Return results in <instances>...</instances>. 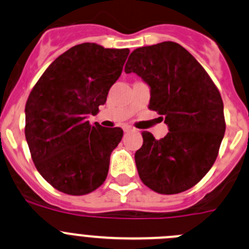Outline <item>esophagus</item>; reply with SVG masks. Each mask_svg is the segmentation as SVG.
<instances>
[{
	"label": "esophagus",
	"instance_id": "esophagus-1",
	"mask_svg": "<svg viewBox=\"0 0 249 249\" xmlns=\"http://www.w3.org/2000/svg\"><path fill=\"white\" fill-rule=\"evenodd\" d=\"M132 130H134V129H132V127H130V126H125L124 127L125 132H130V131H132Z\"/></svg>",
	"mask_w": 249,
	"mask_h": 249
}]
</instances>
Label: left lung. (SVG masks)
Masks as SVG:
<instances>
[{"instance_id":"obj_1","label":"left lung","mask_w":249,"mask_h":249,"mask_svg":"<svg viewBox=\"0 0 249 249\" xmlns=\"http://www.w3.org/2000/svg\"><path fill=\"white\" fill-rule=\"evenodd\" d=\"M125 72L147 83L148 108L163 115L169 130L161 140L142 132L135 153L141 180L160 194L194 187L213 167L225 135L219 89L189 51L173 41L135 49Z\"/></svg>"}]
</instances>
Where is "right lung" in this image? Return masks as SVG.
Returning <instances> with one entry per match:
<instances>
[{"mask_svg":"<svg viewBox=\"0 0 249 249\" xmlns=\"http://www.w3.org/2000/svg\"><path fill=\"white\" fill-rule=\"evenodd\" d=\"M129 49L72 46L45 70L25 104V139L39 173L55 189L85 195L106 180L120 127L89 124L120 77Z\"/></svg>","mask_w":249,"mask_h":249,"instance_id":"1","label":"right lung"}]
</instances>
